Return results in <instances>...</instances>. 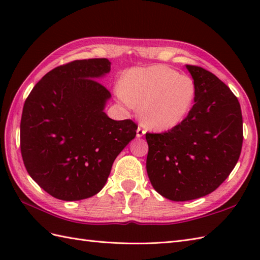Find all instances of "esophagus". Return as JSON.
Instances as JSON below:
<instances>
[{
	"instance_id": "esophagus-1",
	"label": "esophagus",
	"mask_w": 260,
	"mask_h": 260,
	"mask_svg": "<svg viewBox=\"0 0 260 260\" xmlns=\"http://www.w3.org/2000/svg\"><path fill=\"white\" fill-rule=\"evenodd\" d=\"M144 134H145V129L142 128L141 126H139V128H137V131H136V136L137 137H142Z\"/></svg>"
}]
</instances>
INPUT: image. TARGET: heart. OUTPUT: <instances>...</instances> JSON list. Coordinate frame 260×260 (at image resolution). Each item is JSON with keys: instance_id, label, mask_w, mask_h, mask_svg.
Masks as SVG:
<instances>
[{"instance_id": "1", "label": "heart", "mask_w": 260, "mask_h": 260, "mask_svg": "<svg viewBox=\"0 0 260 260\" xmlns=\"http://www.w3.org/2000/svg\"><path fill=\"white\" fill-rule=\"evenodd\" d=\"M126 107L140 106V118L147 128L169 131L180 125L196 98L194 81L163 64L129 70L116 88Z\"/></svg>"}]
</instances>
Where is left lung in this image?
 Returning <instances> with one entry per match:
<instances>
[{
  "label": "left lung",
  "instance_id": "left-lung-1",
  "mask_svg": "<svg viewBox=\"0 0 260 260\" xmlns=\"http://www.w3.org/2000/svg\"><path fill=\"white\" fill-rule=\"evenodd\" d=\"M196 85L184 120L164 133H146V171L154 189L172 201L213 192L238 162L242 140L240 104L217 76L186 64Z\"/></svg>",
  "mask_w": 260,
  "mask_h": 260
}]
</instances>
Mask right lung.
<instances>
[{
	"label": "right lung",
	"instance_id": "obj_1",
	"mask_svg": "<svg viewBox=\"0 0 260 260\" xmlns=\"http://www.w3.org/2000/svg\"><path fill=\"white\" fill-rule=\"evenodd\" d=\"M109 71L105 58L59 66L42 77L24 103L20 125L24 167L59 200L97 194L115 158L136 136L133 120H114L104 112L112 95L96 79Z\"/></svg>",
	"mask_w": 260,
	"mask_h": 260
}]
</instances>
